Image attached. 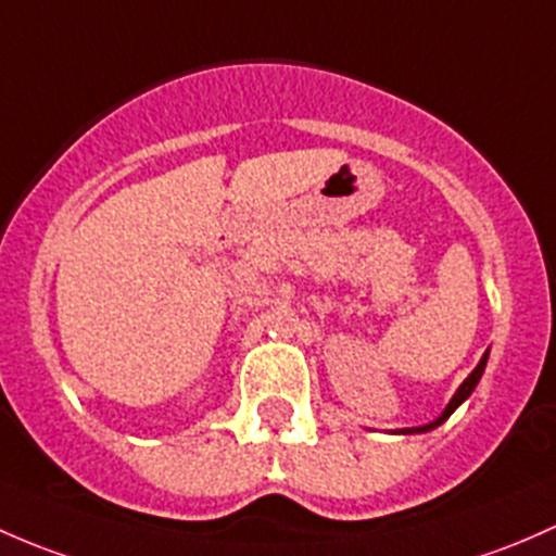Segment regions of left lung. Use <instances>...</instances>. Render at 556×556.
I'll return each mask as SVG.
<instances>
[{
    "mask_svg": "<svg viewBox=\"0 0 556 556\" xmlns=\"http://www.w3.org/2000/svg\"><path fill=\"white\" fill-rule=\"evenodd\" d=\"M484 364H488V353H484V356H482V362L477 364V369H473L471 375H468L466 380H463V386L457 388V391H455V396H452V402L447 404V409L442 412V417H439V420L428 422V426H422V428H404L402 433H422V431H431V428L442 426V422L447 420V417L452 415V412H455L457 406H460L463 402H466L468 396H471V393H473V388H477V382H479V377H482V371H484Z\"/></svg>",
    "mask_w": 556,
    "mask_h": 556,
    "instance_id": "left-lung-1",
    "label": "left lung"
}]
</instances>
